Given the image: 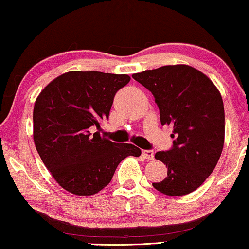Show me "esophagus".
Wrapping results in <instances>:
<instances>
[{"instance_id": "obj_1", "label": "esophagus", "mask_w": 249, "mask_h": 249, "mask_svg": "<svg viewBox=\"0 0 249 249\" xmlns=\"http://www.w3.org/2000/svg\"><path fill=\"white\" fill-rule=\"evenodd\" d=\"M142 156L147 160H153L154 159V151H152V149H145V151H142Z\"/></svg>"}]
</instances>
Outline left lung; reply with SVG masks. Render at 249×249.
I'll list each match as a JSON object with an SVG mask.
<instances>
[{
    "instance_id": "left-lung-1",
    "label": "left lung",
    "mask_w": 249,
    "mask_h": 249,
    "mask_svg": "<svg viewBox=\"0 0 249 249\" xmlns=\"http://www.w3.org/2000/svg\"><path fill=\"white\" fill-rule=\"evenodd\" d=\"M132 78L153 94L162 125L173 128L172 147L155 154L168 176L153 187L169 196L194 192L213 172L222 153L221 94L205 74L185 64L145 70Z\"/></svg>"
}]
</instances>
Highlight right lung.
Wrapping results in <instances>:
<instances>
[{"label":"right lung","instance_id":"obj_1","mask_svg":"<svg viewBox=\"0 0 249 249\" xmlns=\"http://www.w3.org/2000/svg\"><path fill=\"white\" fill-rule=\"evenodd\" d=\"M128 74L70 71L42 90L34 107V142L47 170L59 185L79 196L107 187L115 169L142 151L132 144L113 142L100 134L113 98ZM94 126L98 132L91 134Z\"/></svg>","mask_w":249,"mask_h":249}]
</instances>
